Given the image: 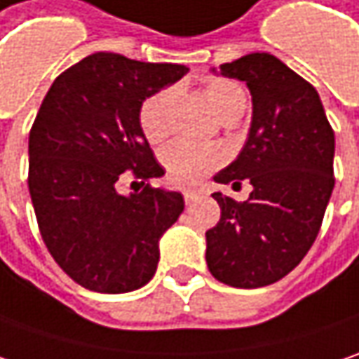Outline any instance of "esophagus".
Segmentation results:
<instances>
[{"instance_id":"34e87169","label":"esophagus","mask_w":359,"mask_h":359,"mask_svg":"<svg viewBox=\"0 0 359 359\" xmlns=\"http://www.w3.org/2000/svg\"><path fill=\"white\" fill-rule=\"evenodd\" d=\"M182 196H184V203H187V205H193L196 198H198V193H195V191H184Z\"/></svg>"}]
</instances>
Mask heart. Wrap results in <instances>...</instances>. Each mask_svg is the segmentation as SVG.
<instances>
[{"instance_id":"b5f03b06","label":"heart","mask_w":359,"mask_h":359,"mask_svg":"<svg viewBox=\"0 0 359 359\" xmlns=\"http://www.w3.org/2000/svg\"><path fill=\"white\" fill-rule=\"evenodd\" d=\"M205 94L223 120L241 116L247 104L241 88L225 78L207 80ZM175 98H177V88H163L150 94L149 98H144L138 108V126L144 138L152 144L163 142L170 133V108ZM161 163L164 166L166 179L177 187L189 189V187H196L205 177H209L212 170H217L225 163V152L219 147H198L179 140L163 150Z\"/></svg>"}]
</instances>
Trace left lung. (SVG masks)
I'll use <instances>...</instances> for the list:
<instances>
[{
    "instance_id": "obj_1",
    "label": "left lung",
    "mask_w": 359,
    "mask_h": 359,
    "mask_svg": "<svg viewBox=\"0 0 359 359\" xmlns=\"http://www.w3.org/2000/svg\"><path fill=\"white\" fill-rule=\"evenodd\" d=\"M219 70L247 84L253 120L241 154L215 180H249L253 191L243 203L212 193L221 219L207 231V265L225 285L263 287L293 271L320 233L335 184L334 128L318 90L275 55H243Z\"/></svg>"
}]
</instances>
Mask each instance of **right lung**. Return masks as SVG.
Returning <instances> with one entry per match:
<instances>
[{"mask_svg":"<svg viewBox=\"0 0 359 359\" xmlns=\"http://www.w3.org/2000/svg\"><path fill=\"white\" fill-rule=\"evenodd\" d=\"M187 72L98 52L62 72L39 106L27 187L50 255L82 287L126 293L156 271L158 239L184 201L149 184L164 170L138 126V108ZM124 176L145 189L120 196Z\"/></svg>","mask_w":359,"mask_h":359,"instance_id":"obj_1","label":"right lung"}]
</instances>
